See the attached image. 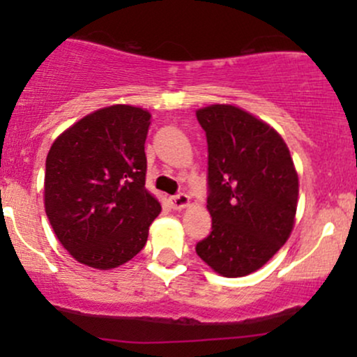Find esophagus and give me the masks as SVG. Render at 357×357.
<instances>
[{
    "label": "esophagus",
    "mask_w": 357,
    "mask_h": 357,
    "mask_svg": "<svg viewBox=\"0 0 357 357\" xmlns=\"http://www.w3.org/2000/svg\"><path fill=\"white\" fill-rule=\"evenodd\" d=\"M188 204H190V196L184 195V192L171 196V206H173L174 210H183V208H186Z\"/></svg>",
    "instance_id": "obj_1"
}]
</instances>
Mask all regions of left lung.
<instances>
[{
    "label": "left lung",
    "mask_w": 357,
    "mask_h": 357,
    "mask_svg": "<svg viewBox=\"0 0 357 357\" xmlns=\"http://www.w3.org/2000/svg\"><path fill=\"white\" fill-rule=\"evenodd\" d=\"M208 142L211 233L196 253L223 277L255 272L294 228L298 176L273 127L235 105L196 110Z\"/></svg>",
    "instance_id": "8db88e82"
}]
</instances>
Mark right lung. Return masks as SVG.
Masks as SVG:
<instances>
[{
  "mask_svg": "<svg viewBox=\"0 0 357 357\" xmlns=\"http://www.w3.org/2000/svg\"><path fill=\"white\" fill-rule=\"evenodd\" d=\"M151 114L110 105L55 139L45 169V211L56 238L89 267L109 270L144 248L161 204L146 190Z\"/></svg>",
  "mask_w": 357,
  "mask_h": 357,
  "instance_id": "add662e5",
  "label": "right lung"
}]
</instances>
